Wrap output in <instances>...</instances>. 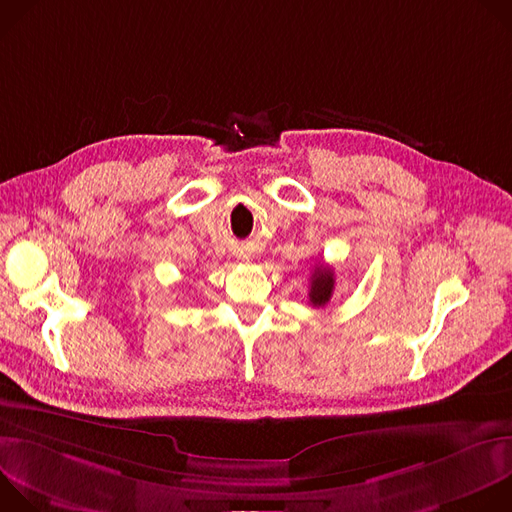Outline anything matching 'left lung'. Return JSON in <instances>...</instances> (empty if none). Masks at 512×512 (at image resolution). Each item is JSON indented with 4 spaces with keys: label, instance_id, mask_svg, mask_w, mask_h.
<instances>
[{
    "label": "left lung",
    "instance_id": "8db88e82",
    "mask_svg": "<svg viewBox=\"0 0 512 512\" xmlns=\"http://www.w3.org/2000/svg\"><path fill=\"white\" fill-rule=\"evenodd\" d=\"M334 294V271L324 265H316L310 279V304L314 308H324Z\"/></svg>",
    "mask_w": 512,
    "mask_h": 512
}]
</instances>
